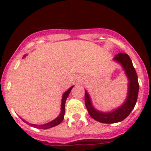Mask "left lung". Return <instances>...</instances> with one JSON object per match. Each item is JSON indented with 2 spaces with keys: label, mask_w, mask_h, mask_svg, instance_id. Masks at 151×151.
Returning <instances> with one entry per match:
<instances>
[{
  "label": "left lung",
  "mask_w": 151,
  "mask_h": 151,
  "mask_svg": "<svg viewBox=\"0 0 151 151\" xmlns=\"http://www.w3.org/2000/svg\"><path fill=\"white\" fill-rule=\"evenodd\" d=\"M113 60L122 66V69L125 72V74L126 75L129 81L127 96L125 102L120 106L116 108L115 110L112 111H100L95 109L92 105L90 95L87 91L85 90V106L89 115L96 121L102 123H116L124 120L134 109L138 99V90H139L138 76L129 56L124 53H120L113 57Z\"/></svg>",
  "instance_id": "1"
}]
</instances>
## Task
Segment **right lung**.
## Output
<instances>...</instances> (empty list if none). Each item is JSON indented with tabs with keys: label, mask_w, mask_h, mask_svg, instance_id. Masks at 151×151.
I'll return each mask as SVG.
<instances>
[{
	"label": "right lung",
	"mask_w": 151,
	"mask_h": 151,
	"mask_svg": "<svg viewBox=\"0 0 151 151\" xmlns=\"http://www.w3.org/2000/svg\"><path fill=\"white\" fill-rule=\"evenodd\" d=\"M26 55L24 56V57H26ZM73 88V86L69 88L66 91H65L63 94V97H62V101H61V110H60V115L54 119V120L50 121V122H47L46 124H43V125H35V124H31L29 122H26V120H24L23 119L21 118V119H22L23 122H25L26 123H27L28 125H31V126H32V127L35 128H37V129H50V128L52 127H54L56 125H59L60 124V122L63 120L64 119V114H65V104H66V101L67 99L68 96H69V93L71 91L72 88Z\"/></svg>",
	"instance_id": "right-lung-1"
}]
</instances>
